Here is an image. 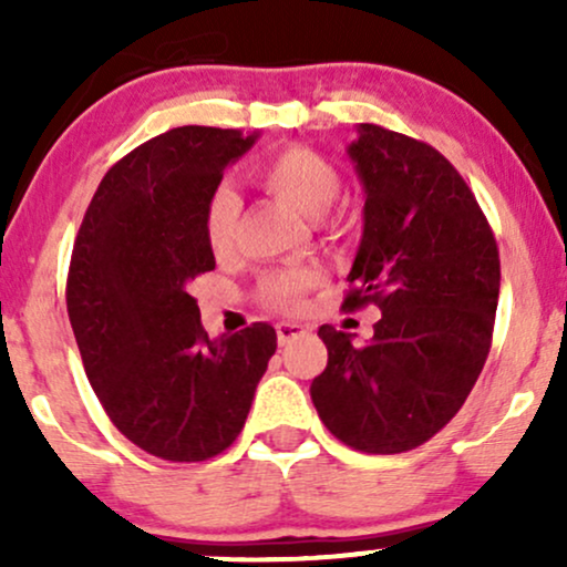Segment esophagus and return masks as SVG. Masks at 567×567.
<instances>
[{
	"label": "esophagus",
	"instance_id": "esophagus-1",
	"mask_svg": "<svg viewBox=\"0 0 567 567\" xmlns=\"http://www.w3.org/2000/svg\"><path fill=\"white\" fill-rule=\"evenodd\" d=\"M309 330L303 328V324L298 322H277V341L279 347H288L290 341H296V338H303Z\"/></svg>",
	"mask_w": 567,
	"mask_h": 567
}]
</instances>
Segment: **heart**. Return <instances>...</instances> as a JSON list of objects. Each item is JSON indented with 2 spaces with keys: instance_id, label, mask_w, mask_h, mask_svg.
I'll return each instance as SVG.
<instances>
[{
  "instance_id": "1",
  "label": "heart",
  "mask_w": 567,
  "mask_h": 567,
  "mask_svg": "<svg viewBox=\"0 0 567 567\" xmlns=\"http://www.w3.org/2000/svg\"><path fill=\"white\" fill-rule=\"evenodd\" d=\"M252 173L258 184L306 218H320L322 213H328L341 186L336 167L315 148L298 146V143L266 154L264 159H258ZM239 210H243V202L231 186L220 184L213 188L205 202V216H202L207 245L213 247V252H226L231 247ZM315 285H320V275L315 269H279L264 279L261 296L275 309L292 311L301 306L303 292Z\"/></svg>"
}]
</instances>
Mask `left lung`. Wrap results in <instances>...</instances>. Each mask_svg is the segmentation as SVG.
I'll return each instance as SVG.
<instances>
[{"label": "left lung", "instance_id": "obj_1", "mask_svg": "<svg viewBox=\"0 0 567 567\" xmlns=\"http://www.w3.org/2000/svg\"><path fill=\"white\" fill-rule=\"evenodd\" d=\"M349 157L365 188V226L343 309L375 303L373 338L322 324L328 368L311 381L322 424L362 453H405L458 413L483 373L501 261L472 188L437 148L360 125Z\"/></svg>", "mask_w": 567, "mask_h": 567}]
</instances>
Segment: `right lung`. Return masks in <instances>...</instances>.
Instances as JSON below:
<instances>
[{
  "mask_svg": "<svg viewBox=\"0 0 567 567\" xmlns=\"http://www.w3.org/2000/svg\"><path fill=\"white\" fill-rule=\"evenodd\" d=\"M258 133L173 127L103 175L84 213L66 309L84 373L130 442L207 461L243 432L277 349L271 324L207 338L188 282L216 269L205 202Z\"/></svg>",
  "mask_w": 567,
  "mask_h": 567,
  "instance_id": "1",
  "label": "right lung"
}]
</instances>
